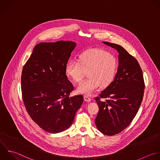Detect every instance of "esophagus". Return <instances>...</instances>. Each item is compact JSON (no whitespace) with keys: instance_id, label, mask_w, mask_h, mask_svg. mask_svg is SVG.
<instances>
[{"instance_id":"obj_1","label":"esophagus","mask_w":160,"mask_h":160,"mask_svg":"<svg viewBox=\"0 0 160 160\" xmlns=\"http://www.w3.org/2000/svg\"><path fill=\"white\" fill-rule=\"evenodd\" d=\"M84 100H85V102H90L92 100L91 98L88 96H87V95H84Z\"/></svg>"}]
</instances>
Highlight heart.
<instances>
[{
    "mask_svg": "<svg viewBox=\"0 0 160 160\" xmlns=\"http://www.w3.org/2000/svg\"><path fill=\"white\" fill-rule=\"evenodd\" d=\"M118 67L114 55L102 48H91L80 54L78 62H68L65 70L67 76L75 82H81L87 72L88 78L80 83L76 91L90 95L100 86L106 88L113 82Z\"/></svg>",
    "mask_w": 160,
    "mask_h": 160,
    "instance_id": "obj_1",
    "label": "heart"
}]
</instances>
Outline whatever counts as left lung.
<instances>
[{
  "label": "left lung",
  "mask_w": 160,
  "mask_h": 160,
  "mask_svg": "<svg viewBox=\"0 0 160 160\" xmlns=\"http://www.w3.org/2000/svg\"><path fill=\"white\" fill-rule=\"evenodd\" d=\"M119 53L118 67L113 82L95 100L99 112L95 125L103 134L112 136L122 132L136 116L143 100L145 82L137 59L122 46L103 42ZM100 98H107L103 102Z\"/></svg>",
  "instance_id": "8db88e82"
}]
</instances>
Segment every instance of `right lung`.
Segmentation results:
<instances>
[{"mask_svg": "<svg viewBox=\"0 0 160 160\" xmlns=\"http://www.w3.org/2000/svg\"><path fill=\"white\" fill-rule=\"evenodd\" d=\"M71 41L37 44L23 66L22 99L30 118L43 130L57 133L72 125L83 97H70L72 83L65 65L76 47Z\"/></svg>", "mask_w": 160, "mask_h": 160, "instance_id": "1", "label": "right lung"}]
</instances>
